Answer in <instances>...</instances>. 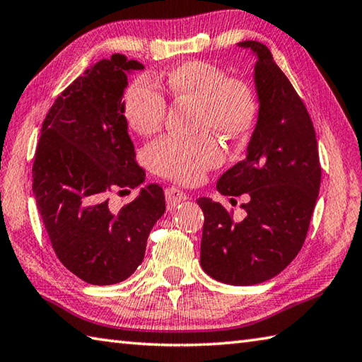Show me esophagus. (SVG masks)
Instances as JSON below:
<instances>
[{"mask_svg":"<svg viewBox=\"0 0 362 362\" xmlns=\"http://www.w3.org/2000/svg\"><path fill=\"white\" fill-rule=\"evenodd\" d=\"M165 197H167L168 208L178 206V204H180L181 202H184V200L187 199L186 194H184L182 190L176 189V187H168V189H165Z\"/></svg>","mask_w":362,"mask_h":362,"instance_id":"obj_1","label":"esophagus"}]
</instances>
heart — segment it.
Segmentation results:
<instances>
[{
  "label": "heart",
  "instance_id": "obj_1",
  "mask_svg": "<svg viewBox=\"0 0 362 362\" xmlns=\"http://www.w3.org/2000/svg\"><path fill=\"white\" fill-rule=\"evenodd\" d=\"M170 94L178 100L199 105L197 127L213 131L227 140L247 135L257 118V98L241 78H228L222 67L206 61H189L167 75ZM167 112V102L154 81L141 75L127 88L124 115L135 132H158ZM149 168L168 180L194 184L208 170L222 162V149L214 137L204 134L194 140L162 139L146 149Z\"/></svg>",
  "mask_w": 362,
  "mask_h": 362
}]
</instances>
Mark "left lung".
<instances>
[{
    "mask_svg": "<svg viewBox=\"0 0 362 362\" xmlns=\"http://www.w3.org/2000/svg\"><path fill=\"white\" fill-rule=\"evenodd\" d=\"M257 57L258 119L245 158L217 181L222 195H249L245 217L233 222L221 203L197 200L204 214L200 263L216 281L255 285L269 281L301 250L318 199L322 167L308 108L268 47L238 44Z\"/></svg>",
    "mask_w": 362,
    "mask_h": 362,
    "instance_id": "obj_1",
    "label": "left lung"
}]
</instances>
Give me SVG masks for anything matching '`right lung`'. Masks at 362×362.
Segmentation results:
<instances>
[{
  "label": "right lung",
  "mask_w": 362,
  "mask_h": 362,
  "mask_svg": "<svg viewBox=\"0 0 362 362\" xmlns=\"http://www.w3.org/2000/svg\"><path fill=\"white\" fill-rule=\"evenodd\" d=\"M141 69L119 53L88 67L47 113L34 156L33 194L54 254L93 285L131 277L145 257L149 231L165 213L158 184L143 186L119 211L108 204L110 190L145 181L122 102L127 75Z\"/></svg>",
  "instance_id": "1"
}]
</instances>
